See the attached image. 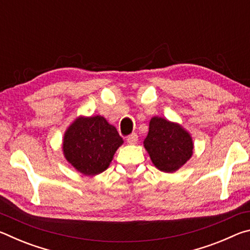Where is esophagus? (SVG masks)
<instances>
[{
	"instance_id": "1",
	"label": "esophagus",
	"mask_w": 250,
	"mask_h": 250,
	"mask_svg": "<svg viewBox=\"0 0 250 250\" xmlns=\"http://www.w3.org/2000/svg\"><path fill=\"white\" fill-rule=\"evenodd\" d=\"M138 141V134L137 133H132L130 134L128 138H126V142L129 143V145H135Z\"/></svg>"
}]
</instances>
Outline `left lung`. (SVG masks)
I'll return each mask as SVG.
<instances>
[{"instance_id": "1", "label": "left lung", "mask_w": 250, "mask_h": 250, "mask_svg": "<svg viewBox=\"0 0 250 250\" xmlns=\"http://www.w3.org/2000/svg\"><path fill=\"white\" fill-rule=\"evenodd\" d=\"M143 145L155 167L166 173L183 167L191 159L194 147L191 134L183 126L160 117L151 119Z\"/></svg>"}]
</instances>
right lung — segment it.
Masks as SVG:
<instances>
[{
    "label": "right lung",
    "mask_w": 250,
    "mask_h": 250,
    "mask_svg": "<svg viewBox=\"0 0 250 250\" xmlns=\"http://www.w3.org/2000/svg\"><path fill=\"white\" fill-rule=\"evenodd\" d=\"M124 140L115 126L101 116L78 117L62 139L66 160L83 175L107 170Z\"/></svg>",
    "instance_id": "1"
}]
</instances>
